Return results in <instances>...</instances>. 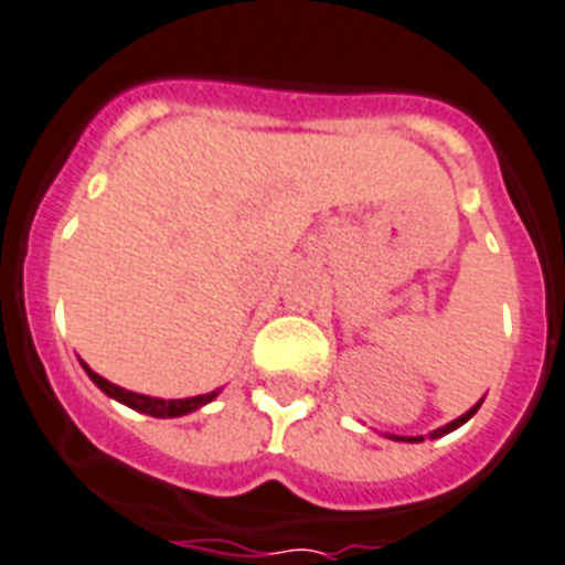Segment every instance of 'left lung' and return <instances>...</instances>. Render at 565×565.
<instances>
[{
	"instance_id": "obj_1",
	"label": "left lung",
	"mask_w": 565,
	"mask_h": 565,
	"mask_svg": "<svg viewBox=\"0 0 565 565\" xmlns=\"http://www.w3.org/2000/svg\"><path fill=\"white\" fill-rule=\"evenodd\" d=\"M479 407H482V401H477V404H473V407H470L468 413H465V416L454 418V422L445 424V427H439V430H433V433H430V439H441V436H447V433L459 430L461 424L470 422V418L477 416V409H479ZM386 439H393V441H413V445H416V441H424V436H393V433H386Z\"/></svg>"
}]
</instances>
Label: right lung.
<instances>
[{"instance_id":"1","label":"right lung","mask_w":565,"mask_h":565,"mask_svg":"<svg viewBox=\"0 0 565 565\" xmlns=\"http://www.w3.org/2000/svg\"><path fill=\"white\" fill-rule=\"evenodd\" d=\"M83 363V361H81ZM83 370H86V375L95 381V386L100 390V393H106L109 398L120 401V404H126L129 409H138V413H147V416L152 418H179V416H188V413H195L199 407H204V404H210V401L216 398V393H204V395H193V398H152V395H141V393H129V390H124V386L111 384V381H106V377L97 375L92 366H86L83 363Z\"/></svg>"}]
</instances>
